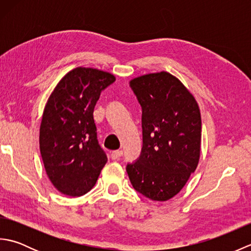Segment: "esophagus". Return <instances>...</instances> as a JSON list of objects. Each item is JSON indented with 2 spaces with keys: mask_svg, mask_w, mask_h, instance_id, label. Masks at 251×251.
I'll return each instance as SVG.
<instances>
[{
  "mask_svg": "<svg viewBox=\"0 0 251 251\" xmlns=\"http://www.w3.org/2000/svg\"><path fill=\"white\" fill-rule=\"evenodd\" d=\"M122 155H123V152H122V151H120V150L113 151V152L111 153V157H112V159H119Z\"/></svg>",
  "mask_w": 251,
  "mask_h": 251,
  "instance_id": "obj_1",
  "label": "esophagus"
}]
</instances>
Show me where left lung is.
Here are the masks:
<instances>
[{"label": "left lung", "instance_id": "1", "mask_svg": "<svg viewBox=\"0 0 251 251\" xmlns=\"http://www.w3.org/2000/svg\"><path fill=\"white\" fill-rule=\"evenodd\" d=\"M142 108L143 146L139 159L126 167L136 191L166 201L183 189L201 156L199 103L178 77L166 71L130 79Z\"/></svg>", "mask_w": 251, "mask_h": 251}]
</instances>
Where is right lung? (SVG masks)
Wrapping results in <instances>:
<instances>
[{"instance_id":"right-lung-1","label":"right lung","mask_w":251,"mask_h":251,"mask_svg":"<svg viewBox=\"0 0 251 251\" xmlns=\"http://www.w3.org/2000/svg\"><path fill=\"white\" fill-rule=\"evenodd\" d=\"M112 73L77 67L63 76L47 99L40 126V151L47 177L68 196L93 189L108 158L97 140L94 108Z\"/></svg>"}]
</instances>
